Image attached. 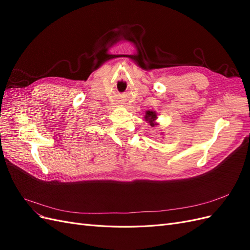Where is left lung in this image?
Here are the masks:
<instances>
[{"mask_svg":"<svg viewBox=\"0 0 250 250\" xmlns=\"http://www.w3.org/2000/svg\"><path fill=\"white\" fill-rule=\"evenodd\" d=\"M156 119H157V115H156L155 111H152V110H147L146 111L145 121H147L148 123H150L151 126L156 125V123H155V120Z\"/></svg>","mask_w":250,"mask_h":250,"instance_id":"left-lung-1","label":"left lung"}]
</instances>
